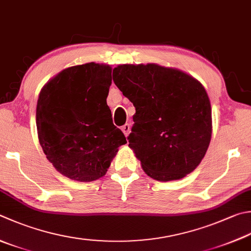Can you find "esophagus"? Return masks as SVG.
<instances>
[{"mask_svg":"<svg viewBox=\"0 0 251 251\" xmlns=\"http://www.w3.org/2000/svg\"><path fill=\"white\" fill-rule=\"evenodd\" d=\"M130 129H131V126H130V125H129V124H126L125 126H122V127H121V130H122V132H124L126 136L129 135V133H130Z\"/></svg>","mask_w":251,"mask_h":251,"instance_id":"1","label":"esophagus"}]
</instances>
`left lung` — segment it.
Segmentation results:
<instances>
[{"label":"left lung","mask_w":251,"mask_h":251,"mask_svg":"<svg viewBox=\"0 0 251 251\" xmlns=\"http://www.w3.org/2000/svg\"><path fill=\"white\" fill-rule=\"evenodd\" d=\"M112 78L135 107L127 140L144 172L159 181L193 172L212 135L211 103L202 84L155 63L118 65Z\"/></svg>","instance_id":"left-lung-1"}]
</instances>
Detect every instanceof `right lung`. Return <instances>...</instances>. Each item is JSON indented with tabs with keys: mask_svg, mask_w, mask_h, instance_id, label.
<instances>
[{
	"mask_svg": "<svg viewBox=\"0 0 251 251\" xmlns=\"http://www.w3.org/2000/svg\"><path fill=\"white\" fill-rule=\"evenodd\" d=\"M111 67L86 63L61 71L37 101L38 139L54 168L73 180L105 176L126 136L112 124L107 96Z\"/></svg>",
	"mask_w": 251,
	"mask_h": 251,
	"instance_id": "obj_1",
	"label": "right lung"
}]
</instances>
